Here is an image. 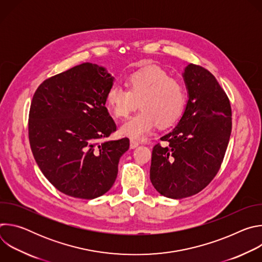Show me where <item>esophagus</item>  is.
I'll list each match as a JSON object with an SVG mask.
<instances>
[{"label": "esophagus", "instance_id": "1", "mask_svg": "<svg viewBox=\"0 0 262 262\" xmlns=\"http://www.w3.org/2000/svg\"><path fill=\"white\" fill-rule=\"evenodd\" d=\"M138 146H139V143H138L137 141L130 140V142H129V147H130V149H135V148H137Z\"/></svg>", "mask_w": 262, "mask_h": 262}]
</instances>
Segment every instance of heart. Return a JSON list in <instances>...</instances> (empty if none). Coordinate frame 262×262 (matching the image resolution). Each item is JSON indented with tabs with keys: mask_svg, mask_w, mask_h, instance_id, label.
Listing matches in <instances>:
<instances>
[{
	"mask_svg": "<svg viewBox=\"0 0 262 262\" xmlns=\"http://www.w3.org/2000/svg\"><path fill=\"white\" fill-rule=\"evenodd\" d=\"M126 89L112 85L105 94V104L117 118L127 117L138 106L139 113L119 128L120 135L142 140L155 127L167 126L176 121L185 105L182 85L159 67H145L133 72L126 79Z\"/></svg>",
	"mask_w": 262,
	"mask_h": 262,
	"instance_id": "heart-1",
	"label": "heart"
}]
</instances>
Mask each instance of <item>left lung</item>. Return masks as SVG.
<instances>
[{"label":"left lung","mask_w":262,"mask_h":262,"mask_svg":"<svg viewBox=\"0 0 262 262\" xmlns=\"http://www.w3.org/2000/svg\"><path fill=\"white\" fill-rule=\"evenodd\" d=\"M182 78L188 90L177 125L161 138L168 143L152 150L150 180L163 196H193L213 179L231 135L230 101L216 79L205 68L189 64Z\"/></svg>","instance_id":"1"}]
</instances>
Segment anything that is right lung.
<instances>
[{"mask_svg":"<svg viewBox=\"0 0 262 262\" xmlns=\"http://www.w3.org/2000/svg\"><path fill=\"white\" fill-rule=\"evenodd\" d=\"M107 70L83 63L46 80L30 107L29 140L34 159L61 193L94 199L113 186L127 138L101 141L116 130L105 107L114 84Z\"/></svg>","mask_w":262,"mask_h":262,"instance_id":"1","label":"right lung"}]
</instances>
